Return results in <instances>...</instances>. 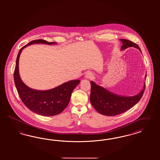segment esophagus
<instances>
[{
  "instance_id": "obj_1",
  "label": "esophagus",
  "mask_w": 160,
  "mask_h": 160,
  "mask_svg": "<svg viewBox=\"0 0 160 160\" xmlns=\"http://www.w3.org/2000/svg\"><path fill=\"white\" fill-rule=\"evenodd\" d=\"M93 74L91 72H88L86 74H85V78L86 79H91L93 78Z\"/></svg>"
}]
</instances>
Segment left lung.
I'll use <instances>...</instances> for the list:
<instances>
[{"label":"left lung","mask_w":160,"mask_h":160,"mask_svg":"<svg viewBox=\"0 0 160 160\" xmlns=\"http://www.w3.org/2000/svg\"><path fill=\"white\" fill-rule=\"evenodd\" d=\"M122 43L121 50L133 47L142 51L136 44L129 40L121 39ZM146 78V74L145 79ZM91 92L90 101L92 106L101 114L112 116L127 111L134 106L142 98L145 89V83L143 89L138 94L134 96H122L108 91L102 86H99L94 82H91Z\"/></svg>","instance_id":"1"}]
</instances>
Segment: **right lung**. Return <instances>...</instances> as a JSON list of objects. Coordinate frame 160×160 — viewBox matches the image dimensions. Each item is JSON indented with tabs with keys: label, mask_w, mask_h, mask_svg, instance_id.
Listing matches in <instances>:
<instances>
[{
	"label": "right lung",
	"mask_w": 160,
	"mask_h": 160,
	"mask_svg": "<svg viewBox=\"0 0 160 160\" xmlns=\"http://www.w3.org/2000/svg\"><path fill=\"white\" fill-rule=\"evenodd\" d=\"M34 44L53 45L57 43L37 39L31 41L20 50L16 59L14 74L15 87L23 103L32 112L45 116H55L61 113L68 106L72 92L80 81L79 80H70L46 91L33 89L24 83L19 74L20 56L24 48Z\"/></svg>",
	"instance_id": "right-lung-1"
}]
</instances>
